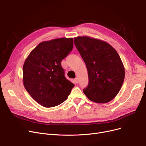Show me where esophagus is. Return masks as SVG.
I'll list each match as a JSON object with an SVG mask.
<instances>
[{"mask_svg": "<svg viewBox=\"0 0 146 146\" xmlns=\"http://www.w3.org/2000/svg\"><path fill=\"white\" fill-rule=\"evenodd\" d=\"M74 81H75V82H76V83H79V79H78V78H75V79H74Z\"/></svg>", "mask_w": 146, "mask_h": 146, "instance_id": "1", "label": "esophagus"}]
</instances>
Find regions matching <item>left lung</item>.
<instances>
[{"label":"left lung","mask_w":146,"mask_h":146,"mask_svg":"<svg viewBox=\"0 0 146 146\" xmlns=\"http://www.w3.org/2000/svg\"><path fill=\"white\" fill-rule=\"evenodd\" d=\"M74 42L88 73L89 83L84 94L96 103L111 101L118 94L125 78L118 52L106 42L89 36L76 37Z\"/></svg>","instance_id":"left-lung-1"}]
</instances>
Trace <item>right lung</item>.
Masks as SVG:
<instances>
[{"label":"right lung","mask_w":146,"mask_h":146,"mask_svg":"<svg viewBox=\"0 0 146 146\" xmlns=\"http://www.w3.org/2000/svg\"><path fill=\"white\" fill-rule=\"evenodd\" d=\"M73 47V38H61L38 44L23 66L25 89L41 105L51 108L67 99L74 84L64 76L61 61Z\"/></svg>","instance_id":"add662e5"}]
</instances>
